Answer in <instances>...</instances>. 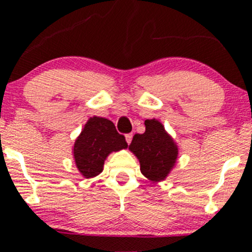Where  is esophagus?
I'll return each instance as SVG.
<instances>
[{
  "label": "esophagus",
  "mask_w": 252,
  "mask_h": 252,
  "mask_svg": "<svg viewBox=\"0 0 252 252\" xmlns=\"http://www.w3.org/2000/svg\"><path fill=\"white\" fill-rule=\"evenodd\" d=\"M126 142H128V144L131 143V141H132V134H126Z\"/></svg>",
  "instance_id": "34e87169"
}]
</instances>
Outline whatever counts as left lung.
Here are the masks:
<instances>
[{
  "label": "left lung",
  "instance_id": "8db88e82",
  "mask_svg": "<svg viewBox=\"0 0 252 252\" xmlns=\"http://www.w3.org/2000/svg\"><path fill=\"white\" fill-rule=\"evenodd\" d=\"M146 131L132 137L129 149L137 156L141 173L152 181H161L168 175L178 158V147L156 120H146Z\"/></svg>",
  "mask_w": 252,
  "mask_h": 252
}]
</instances>
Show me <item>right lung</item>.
<instances>
[{
    "label": "right lung",
    "mask_w": 252,
    "mask_h": 252,
    "mask_svg": "<svg viewBox=\"0 0 252 252\" xmlns=\"http://www.w3.org/2000/svg\"><path fill=\"white\" fill-rule=\"evenodd\" d=\"M128 147L124 135L117 132L111 121L91 117L74 142L73 154L77 168L85 178H94L103 170L106 156Z\"/></svg>",
    "instance_id": "obj_1"
}]
</instances>
